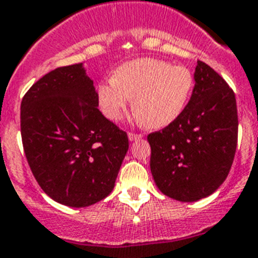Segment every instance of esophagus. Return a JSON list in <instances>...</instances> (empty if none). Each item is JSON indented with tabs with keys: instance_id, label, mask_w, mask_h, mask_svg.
Listing matches in <instances>:
<instances>
[{
	"instance_id": "obj_1",
	"label": "esophagus",
	"mask_w": 258,
	"mask_h": 258,
	"mask_svg": "<svg viewBox=\"0 0 258 258\" xmlns=\"http://www.w3.org/2000/svg\"><path fill=\"white\" fill-rule=\"evenodd\" d=\"M143 138L142 134H133V133H128V139L130 142H135V140H139Z\"/></svg>"
}]
</instances>
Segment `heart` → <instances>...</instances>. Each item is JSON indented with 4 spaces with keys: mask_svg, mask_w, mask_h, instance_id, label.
Returning a JSON list of instances; mask_svg holds the SVG:
<instances>
[{
    "mask_svg": "<svg viewBox=\"0 0 258 258\" xmlns=\"http://www.w3.org/2000/svg\"><path fill=\"white\" fill-rule=\"evenodd\" d=\"M195 79L185 66L152 58H139L120 64L114 78L103 79L96 87L103 115L118 122L133 100L136 119L148 128L172 124L183 114L192 95Z\"/></svg>",
    "mask_w": 258,
    "mask_h": 258,
    "instance_id": "obj_1",
    "label": "heart"
}]
</instances>
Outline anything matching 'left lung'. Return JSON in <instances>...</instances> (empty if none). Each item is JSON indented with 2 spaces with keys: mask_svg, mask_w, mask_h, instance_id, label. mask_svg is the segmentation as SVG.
Listing matches in <instances>:
<instances>
[{
  "mask_svg": "<svg viewBox=\"0 0 258 258\" xmlns=\"http://www.w3.org/2000/svg\"><path fill=\"white\" fill-rule=\"evenodd\" d=\"M195 87L179 118L147 136L151 173L165 196L198 202L227 179L237 146V106L232 89L198 60Z\"/></svg>",
  "mask_w": 258,
  "mask_h": 258,
  "instance_id": "left-lung-1",
  "label": "left lung"
}]
</instances>
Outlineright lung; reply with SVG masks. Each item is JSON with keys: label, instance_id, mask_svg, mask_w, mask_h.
Wrapping results in <instances>:
<instances>
[{"label": "right lung", "instance_id": "add662e5", "mask_svg": "<svg viewBox=\"0 0 258 258\" xmlns=\"http://www.w3.org/2000/svg\"><path fill=\"white\" fill-rule=\"evenodd\" d=\"M98 106L83 63L50 71L21 102L27 163L39 187L59 204L89 207L114 189L128 138Z\"/></svg>", "mask_w": 258, "mask_h": 258}]
</instances>
